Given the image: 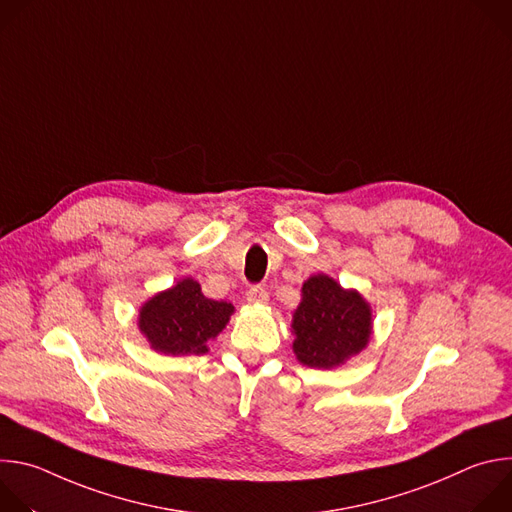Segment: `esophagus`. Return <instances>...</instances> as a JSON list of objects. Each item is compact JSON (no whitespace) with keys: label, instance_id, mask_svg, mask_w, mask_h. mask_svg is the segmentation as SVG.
<instances>
[{"label":"esophagus","instance_id":"obj_1","mask_svg":"<svg viewBox=\"0 0 512 512\" xmlns=\"http://www.w3.org/2000/svg\"><path fill=\"white\" fill-rule=\"evenodd\" d=\"M247 300H249V304H253V306H265L267 300H269L267 289L261 287V285H253V287L247 291Z\"/></svg>","mask_w":512,"mask_h":512}]
</instances>
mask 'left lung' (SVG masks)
Segmentation results:
<instances>
[{"label": "left lung", "instance_id": "left-lung-1", "mask_svg": "<svg viewBox=\"0 0 512 512\" xmlns=\"http://www.w3.org/2000/svg\"><path fill=\"white\" fill-rule=\"evenodd\" d=\"M291 330L294 352L310 369H334L367 348L373 312L356 289H344L332 277L312 275L302 287V302Z\"/></svg>", "mask_w": 512, "mask_h": 512}]
</instances>
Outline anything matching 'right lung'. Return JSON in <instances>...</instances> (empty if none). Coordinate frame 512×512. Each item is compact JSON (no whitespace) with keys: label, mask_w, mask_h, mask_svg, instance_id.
Wrapping results in <instances>:
<instances>
[{"label":"right lung","mask_w":512,"mask_h":512,"mask_svg":"<svg viewBox=\"0 0 512 512\" xmlns=\"http://www.w3.org/2000/svg\"><path fill=\"white\" fill-rule=\"evenodd\" d=\"M233 312V304L208 300L200 283L186 277L141 306L139 332L156 352L204 354L206 342L223 332Z\"/></svg>","instance_id":"1"}]
</instances>
